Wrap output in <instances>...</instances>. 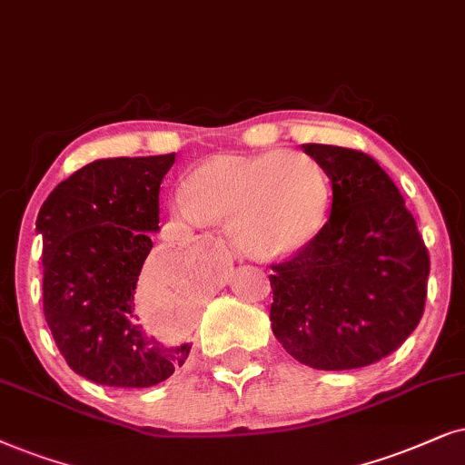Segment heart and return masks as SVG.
Returning <instances> with one entry per match:
<instances>
[{
	"label": "heart",
	"instance_id": "1",
	"mask_svg": "<svg viewBox=\"0 0 465 465\" xmlns=\"http://www.w3.org/2000/svg\"><path fill=\"white\" fill-rule=\"evenodd\" d=\"M176 206L187 219L232 221L233 242L246 255L276 259L319 236L330 184L319 165L300 154L216 157L191 174Z\"/></svg>",
	"mask_w": 465,
	"mask_h": 465
}]
</instances>
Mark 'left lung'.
<instances>
[{
  "instance_id": "8db88e82",
  "label": "left lung",
  "mask_w": 465,
  "mask_h": 465,
  "mask_svg": "<svg viewBox=\"0 0 465 465\" xmlns=\"http://www.w3.org/2000/svg\"><path fill=\"white\" fill-rule=\"evenodd\" d=\"M304 153L331 181V213L306 249L272 265V331L314 370L370 366L423 317L430 255L404 197L370 154L331 144Z\"/></svg>"
}]
</instances>
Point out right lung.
Returning <instances> with one entry per match:
<instances>
[{
  "instance_id": "right-lung-1",
  "label": "right lung",
  "mask_w": 465,
  "mask_h": 465,
  "mask_svg": "<svg viewBox=\"0 0 465 465\" xmlns=\"http://www.w3.org/2000/svg\"><path fill=\"white\" fill-rule=\"evenodd\" d=\"M176 154L97 159L59 183L42 203L45 317L67 366L106 387L142 389L170 379L191 344L146 331L135 287L159 232V184ZM187 272L157 265L154 287Z\"/></svg>"
}]
</instances>
